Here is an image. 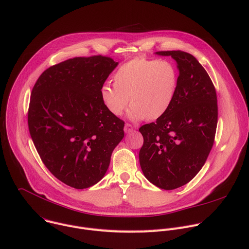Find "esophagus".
<instances>
[{"instance_id": "esophagus-1", "label": "esophagus", "mask_w": 249, "mask_h": 249, "mask_svg": "<svg viewBox=\"0 0 249 249\" xmlns=\"http://www.w3.org/2000/svg\"><path fill=\"white\" fill-rule=\"evenodd\" d=\"M135 130V127L132 125V124H130V123H126L125 124V126H124V131L126 132V133H130V132H132V131H134Z\"/></svg>"}]
</instances>
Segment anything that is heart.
Segmentation results:
<instances>
[{"instance_id": "obj_1", "label": "heart", "mask_w": 249, "mask_h": 249, "mask_svg": "<svg viewBox=\"0 0 249 249\" xmlns=\"http://www.w3.org/2000/svg\"><path fill=\"white\" fill-rule=\"evenodd\" d=\"M114 85L104 83L100 96L113 116H120L129 104L133 120H156L171 107L178 86V72L167 60L134 58L121 65L113 76Z\"/></svg>"}]
</instances>
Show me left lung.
Instances as JSON below:
<instances>
[{
	"label": "left lung",
	"instance_id": "left-lung-1",
	"mask_svg": "<svg viewBox=\"0 0 249 249\" xmlns=\"http://www.w3.org/2000/svg\"><path fill=\"white\" fill-rule=\"evenodd\" d=\"M157 54L171 55L179 74L166 114L139 128L144 138L139 160L152 184L174 190L193 179L208 159L215 137L217 98L211 77L192 54L180 51Z\"/></svg>",
	"mask_w": 249,
	"mask_h": 249
}]
</instances>
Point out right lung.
Instances as JSON below:
<instances>
[{
  "label": "right lung",
  "instance_id": "1",
  "mask_svg": "<svg viewBox=\"0 0 249 249\" xmlns=\"http://www.w3.org/2000/svg\"><path fill=\"white\" fill-rule=\"evenodd\" d=\"M117 64L101 54L70 58L49 67L33 87L31 137L44 166L71 188L98 183L124 137V121L110 114L100 96Z\"/></svg>",
  "mask_w": 249,
  "mask_h": 249
}]
</instances>
